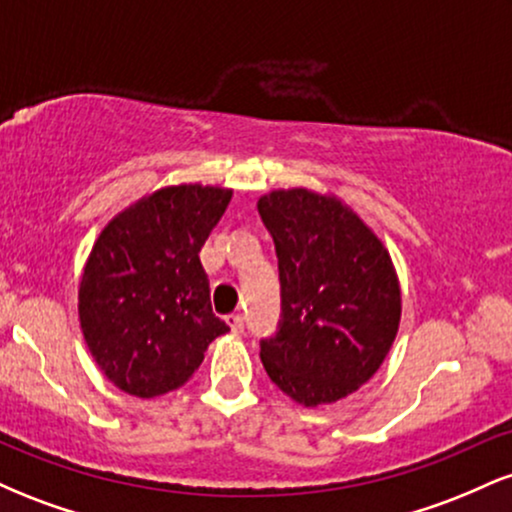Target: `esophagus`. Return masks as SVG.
Returning a JSON list of instances; mask_svg holds the SVG:
<instances>
[{"instance_id":"1","label":"esophagus","mask_w":512,"mask_h":512,"mask_svg":"<svg viewBox=\"0 0 512 512\" xmlns=\"http://www.w3.org/2000/svg\"><path fill=\"white\" fill-rule=\"evenodd\" d=\"M226 325L231 327L233 334H240V332H243V315H240V313L226 315Z\"/></svg>"}]
</instances>
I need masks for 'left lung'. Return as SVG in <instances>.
<instances>
[{"mask_svg": "<svg viewBox=\"0 0 512 512\" xmlns=\"http://www.w3.org/2000/svg\"><path fill=\"white\" fill-rule=\"evenodd\" d=\"M279 257V332L260 346L284 395L322 407L368 383L395 344L402 289L383 240L332 192L272 190L257 202Z\"/></svg>", "mask_w": 512, "mask_h": 512, "instance_id": "8db88e82", "label": "left lung"}]
</instances>
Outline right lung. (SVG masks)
I'll return each instance as SVG.
<instances>
[{
    "instance_id": "1",
    "label": "right lung",
    "mask_w": 512,
    "mask_h": 512,
    "mask_svg": "<svg viewBox=\"0 0 512 512\" xmlns=\"http://www.w3.org/2000/svg\"><path fill=\"white\" fill-rule=\"evenodd\" d=\"M233 190L182 182L151 192L105 223L79 281V325L105 378L154 399L202 366L228 325L214 315L199 250Z\"/></svg>"
}]
</instances>
